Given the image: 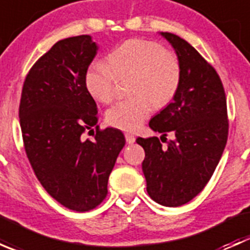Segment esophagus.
<instances>
[{
    "mask_svg": "<svg viewBox=\"0 0 250 250\" xmlns=\"http://www.w3.org/2000/svg\"><path fill=\"white\" fill-rule=\"evenodd\" d=\"M125 141H127L128 144H133V143H134V141H135L134 135L130 134V133H125Z\"/></svg>",
    "mask_w": 250,
    "mask_h": 250,
    "instance_id": "esophagus-1",
    "label": "esophagus"
}]
</instances>
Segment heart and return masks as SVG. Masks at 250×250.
<instances>
[{"label": "heart", "instance_id": "heart-1", "mask_svg": "<svg viewBox=\"0 0 250 250\" xmlns=\"http://www.w3.org/2000/svg\"><path fill=\"white\" fill-rule=\"evenodd\" d=\"M133 75L132 93L137 97L116 103L105 113L106 123L121 130H135L153 110L167 106L181 84L179 58L161 43L129 39L107 54V62H93L84 75L88 93L95 100L110 103L117 77Z\"/></svg>", "mask_w": 250, "mask_h": 250}]
</instances>
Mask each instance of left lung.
Returning a JSON list of instances; mask_svg holds the SVG:
<instances>
[{
    "label": "left lung",
    "mask_w": 250,
    "mask_h": 250,
    "mask_svg": "<svg viewBox=\"0 0 250 250\" xmlns=\"http://www.w3.org/2000/svg\"><path fill=\"white\" fill-rule=\"evenodd\" d=\"M181 64V84L174 102L151 118L148 125L175 140L163 147L157 137L138 138L145 150L143 172L155 202L179 207L190 202L207 185L220 161L229 135L226 95L218 72L185 40L170 32ZM161 138V140H162Z\"/></svg>",
    "instance_id": "8db88e82"
}]
</instances>
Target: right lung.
<instances>
[{
    "label": "right lung",
    "mask_w": 250,
    "mask_h": 250,
    "mask_svg": "<svg viewBox=\"0 0 250 250\" xmlns=\"http://www.w3.org/2000/svg\"><path fill=\"white\" fill-rule=\"evenodd\" d=\"M97 50L88 35L57 42L30 69L19 105L22 143L35 175L55 201L76 211L92 210L105 200L125 144L121 130L97 125V104L84 84ZM93 126L95 139L84 140Z\"/></svg>",
    "instance_id": "add662e5"
}]
</instances>
